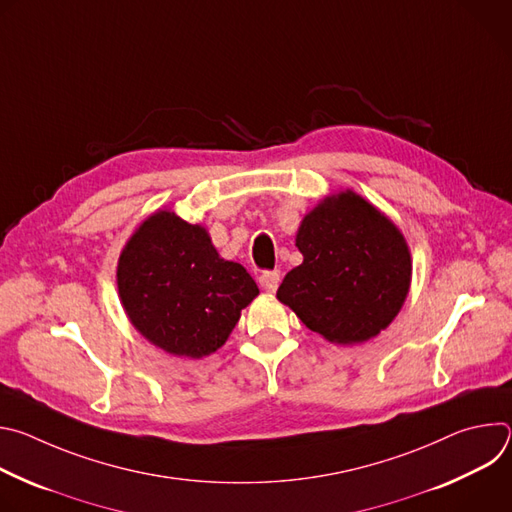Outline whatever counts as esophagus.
I'll return each instance as SVG.
<instances>
[{"mask_svg":"<svg viewBox=\"0 0 512 512\" xmlns=\"http://www.w3.org/2000/svg\"><path fill=\"white\" fill-rule=\"evenodd\" d=\"M259 285L265 291H275L277 285H279V271H263L259 275Z\"/></svg>","mask_w":512,"mask_h":512,"instance_id":"obj_1","label":"esophagus"}]
</instances>
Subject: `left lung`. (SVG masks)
<instances>
[{"label": "left lung", "mask_w": 512, "mask_h": 512, "mask_svg": "<svg viewBox=\"0 0 512 512\" xmlns=\"http://www.w3.org/2000/svg\"><path fill=\"white\" fill-rule=\"evenodd\" d=\"M304 263L277 298L330 342L358 344L399 314L411 281L403 235L375 206L346 190L318 204L296 239Z\"/></svg>", "instance_id": "left-lung-1"}]
</instances>
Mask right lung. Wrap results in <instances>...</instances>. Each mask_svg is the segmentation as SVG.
I'll list each match as a JSON object with an SVG mask.
<instances>
[{"mask_svg": "<svg viewBox=\"0 0 512 512\" xmlns=\"http://www.w3.org/2000/svg\"><path fill=\"white\" fill-rule=\"evenodd\" d=\"M117 285L131 324L170 354L221 348L259 294L241 263L218 257L206 231L160 210L125 245Z\"/></svg>", "mask_w": 512, "mask_h": 512, "instance_id": "right-lung-1", "label": "right lung"}]
</instances>
